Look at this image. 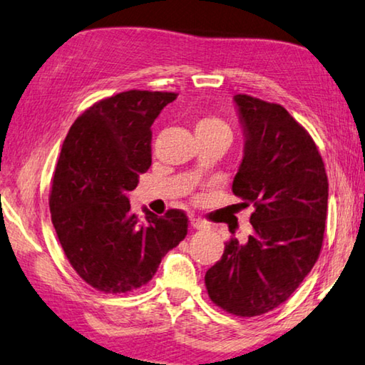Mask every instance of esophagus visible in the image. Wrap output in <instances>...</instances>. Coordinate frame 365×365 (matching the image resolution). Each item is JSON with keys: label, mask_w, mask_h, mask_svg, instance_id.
Segmentation results:
<instances>
[{"label": "esophagus", "mask_w": 365, "mask_h": 365, "mask_svg": "<svg viewBox=\"0 0 365 365\" xmlns=\"http://www.w3.org/2000/svg\"><path fill=\"white\" fill-rule=\"evenodd\" d=\"M192 227L196 229V230H205V229L210 227V225H207V222H205L203 219H196V217H193V219H192Z\"/></svg>", "instance_id": "esophagus-1"}]
</instances>
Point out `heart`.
Here are the masks:
<instances>
[{"label": "heart", "instance_id": "b5f03b06", "mask_svg": "<svg viewBox=\"0 0 365 365\" xmlns=\"http://www.w3.org/2000/svg\"><path fill=\"white\" fill-rule=\"evenodd\" d=\"M211 128H225V125L221 120L211 118V117L200 120L198 125H196V130H211Z\"/></svg>", "mask_w": 365, "mask_h": 365}]
</instances>
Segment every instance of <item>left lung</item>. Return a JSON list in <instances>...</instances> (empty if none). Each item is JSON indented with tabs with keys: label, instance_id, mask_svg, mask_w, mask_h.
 Wrapping results in <instances>:
<instances>
[{
	"label": "left lung",
	"instance_id": "obj_1",
	"mask_svg": "<svg viewBox=\"0 0 365 365\" xmlns=\"http://www.w3.org/2000/svg\"><path fill=\"white\" fill-rule=\"evenodd\" d=\"M245 135L232 192L252 205L253 234L230 239L206 271L211 300L237 317H257L292 296L318 259L328 178L314 140L284 107L237 94Z\"/></svg>",
	"mask_w": 365,
	"mask_h": 365
}]
</instances>
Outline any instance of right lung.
<instances>
[{
  "label": "right lung",
  "mask_w": 365,
  "mask_h": 365,
  "mask_svg": "<svg viewBox=\"0 0 365 365\" xmlns=\"http://www.w3.org/2000/svg\"><path fill=\"white\" fill-rule=\"evenodd\" d=\"M175 92L126 91L94 103L63 143L50 190L51 222L74 271L97 291L148 284L165 253L185 239L188 217L146 211L141 222L126 193L151 167V126Z\"/></svg>",
  "instance_id": "obj_1"
}]
</instances>
